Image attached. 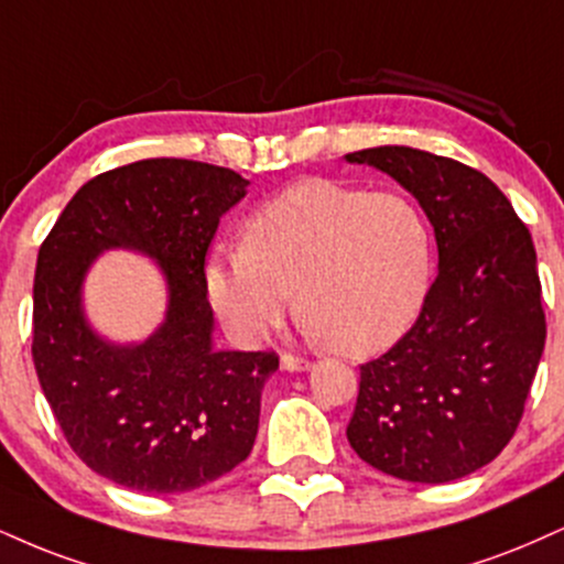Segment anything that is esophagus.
Segmentation results:
<instances>
[{
    "mask_svg": "<svg viewBox=\"0 0 564 564\" xmlns=\"http://www.w3.org/2000/svg\"><path fill=\"white\" fill-rule=\"evenodd\" d=\"M281 368L289 370V372H302V370H310L312 362H310V359L289 355V351H286V355H281Z\"/></svg>",
    "mask_w": 564,
    "mask_h": 564,
    "instance_id": "34e87169",
    "label": "esophagus"
}]
</instances>
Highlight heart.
I'll return each instance as SVG.
<instances>
[{"instance_id":"1","label":"heart","mask_w":564,"mask_h":564,"mask_svg":"<svg viewBox=\"0 0 564 564\" xmlns=\"http://www.w3.org/2000/svg\"><path fill=\"white\" fill-rule=\"evenodd\" d=\"M431 278V230L410 199L323 178L278 194L247 223L241 247L217 249L207 264L215 310L243 341L286 321L296 289L312 334L351 357L410 334Z\"/></svg>"}]
</instances>
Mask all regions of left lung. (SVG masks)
<instances>
[{
  "mask_svg": "<svg viewBox=\"0 0 564 564\" xmlns=\"http://www.w3.org/2000/svg\"><path fill=\"white\" fill-rule=\"evenodd\" d=\"M347 162L391 175L429 215L438 275L404 338L359 368L347 438L359 459L412 484L491 463L518 431L546 341L535 249L497 183L412 147Z\"/></svg>",
  "mask_w": 564,
  "mask_h": 564,
  "instance_id": "left-lung-1",
  "label": "left lung"
}]
</instances>
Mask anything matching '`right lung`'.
I'll use <instances>...</instances> for the list:
<instances>
[{"mask_svg": "<svg viewBox=\"0 0 564 564\" xmlns=\"http://www.w3.org/2000/svg\"><path fill=\"white\" fill-rule=\"evenodd\" d=\"M249 181L207 162L158 158L91 178L46 236L33 278V365L70 449L141 494L213 484L252 452L275 351L215 349L205 257ZM107 248L152 256L169 283L161 328L139 345L101 339L83 278Z\"/></svg>", "mask_w": 564, "mask_h": 564, "instance_id": "obj_1", "label": "right lung"}]
</instances>
